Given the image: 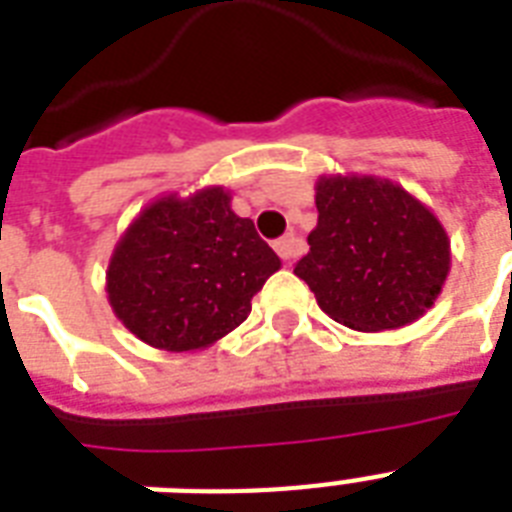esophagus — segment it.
I'll return each instance as SVG.
<instances>
[{"mask_svg": "<svg viewBox=\"0 0 512 512\" xmlns=\"http://www.w3.org/2000/svg\"><path fill=\"white\" fill-rule=\"evenodd\" d=\"M276 252L281 255V260H292L303 252V241L297 239V236H284V239L276 241Z\"/></svg>", "mask_w": 512, "mask_h": 512, "instance_id": "obj_1", "label": "esophagus"}]
</instances>
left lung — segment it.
Returning <instances> with one entry per match:
<instances>
[{
    "instance_id": "1",
    "label": "left lung",
    "mask_w": 512,
    "mask_h": 512,
    "mask_svg": "<svg viewBox=\"0 0 512 512\" xmlns=\"http://www.w3.org/2000/svg\"><path fill=\"white\" fill-rule=\"evenodd\" d=\"M319 223L295 273L329 319L356 332L412 324L441 295L452 249L444 225L388 177L321 175Z\"/></svg>"
}]
</instances>
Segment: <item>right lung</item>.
<instances>
[{"label":"right lung","mask_w":512,"mask_h":512,"mask_svg":"<svg viewBox=\"0 0 512 512\" xmlns=\"http://www.w3.org/2000/svg\"><path fill=\"white\" fill-rule=\"evenodd\" d=\"M281 268L231 193L209 185L140 209L108 260L116 319L151 348L204 350L239 327L252 297Z\"/></svg>","instance_id":"add662e5"}]
</instances>
